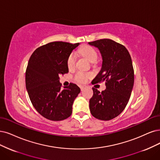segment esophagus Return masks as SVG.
<instances>
[{
  "label": "esophagus",
  "mask_w": 160,
  "mask_h": 160,
  "mask_svg": "<svg viewBox=\"0 0 160 160\" xmlns=\"http://www.w3.org/2000/svg\"><path fill=\"white\" fill-rule=\"evenodd\" d=\"M80 90H81V91H83L86 88H87V86H86V85H83V86H80Z\"/></svg>",
  "instance_id": "1"
}]
</instances>
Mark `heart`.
Returning <instances> with one entry per match:
<instances>
[{
	"mask_svg": "<svg viewBox=\"0 0 160 160\" xmlns=\"http://www.w3.org/2000/svg\"><path fill=\"white\" fill-rule=\"evenodd\" d=\"M78 52L80 55L85 57L88 61L91 62H95L98 59V53L95 49L90 45H84L80 47L78 50ZM67 67L69 69H72L76 63V56L74 52L70 53L67 58ZM90 77V74L83 72H78L74 75V80L83 83L85 82L87 79Z\"/></svg>",
	"mask_w": 160,
	"mask_h": 160,
	"instance_id": "1",
	"label": "heart"
}]
</instances>
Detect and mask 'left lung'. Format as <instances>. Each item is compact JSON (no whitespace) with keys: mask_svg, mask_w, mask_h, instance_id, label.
<instances>
[{"mask_svg":"<svg viewBox=\"0 0 160 160\" xmlns=\"http://www.w3.org/2000/svg\"><path fill=\"white\" fill-rule=\"evenodd\" d=\"M88 43L99 50L103 60L93 84L105 82L106 86L102 92L92 88L90 112L98 119L109 121L122 113L131 97L134 80L132 59L126 47L113 40L102 39Z\"/></svg>","mask_w":160,"mask_h":160,"instance_id":"obj_1","label":"left lung"}]
</instances>
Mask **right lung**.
Masks as SVG:
<instances>
[{
    "mask_svg": "<svg viewBox=\"0 0 160 160\" xmlns=\"http://www.w3.org/2000/svg\"><path fill=\"white\" fill-rule=\"evenodd\" d=\"M79 45L54 41L38 47L29 58L26 90L34 108L47 119L62 121L72 114L73 102L80 89L73 83L61 88L59 76L68 72L67 58Z\"/></svg>",
    "mask_w": 160,
    "mask_h": 160,
    "instance_id": "obj_1",
    "label": "right lung"
}]
</instances>
